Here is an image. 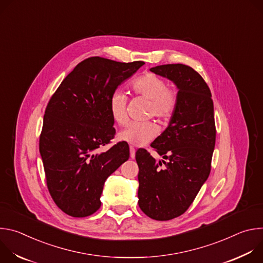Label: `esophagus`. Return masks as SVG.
<instances>
[{
  "mask_svg": "<svg viewBox=\"0 0 263 263\" xmlns=\"http://www.w3.org/2000/svg\"><path fill=\"white\" fill-rule=\"evenodd\" d=\"M130 157L133 159V158H135V148L131 145L130 146Z\"/></svg>",
  "mask_w": 263,
  "mask_h": 263,
  "instance_id": "34e87169",
  "label": "esophagus"
}]
</instances>
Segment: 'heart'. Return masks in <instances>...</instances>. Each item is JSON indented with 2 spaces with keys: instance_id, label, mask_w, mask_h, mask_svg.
Listing matches in <instances>:
<instances>
[{
  "instance_id": "b5f03b06",
  "label": "heart",
  "mask_w": 263,
  "mask_h": 263,
  "mask_svg": "<svg viewBox=\"0 0 263 263\" xmlns=\"http://www.w3.org/2000/svg\"><path fill=\"white\" fill-rule=\"evenodd\" d=\"M132 90L151 102L147 108V117H155L161 121H168L173 118L178 106V92L175 88L168 87L167 82L153 72H145L134 79L131 83ZM128 98L120 89H116L109 97V114L118 125L124 126L128 121L127 112ZM159 132L154 122L131 123L122 130L118 137L129 144L141 146L153 140Z\"/></svg>"
}]
</instances>
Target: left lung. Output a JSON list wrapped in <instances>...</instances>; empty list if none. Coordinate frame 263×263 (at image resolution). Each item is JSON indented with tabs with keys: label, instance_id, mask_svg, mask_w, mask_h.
Masks as SVG:
<instances>
[{
	"label": "left lung",
	"instance_id": "8db88e82",
	"mask_svg": "<svg viewBox=\"0 0 263 263\" xmlns=\"http://www.w3.org/2000/svg\"><path fill=\"white\" fill-rule=\"evenodd\" d=\"M178 87V106L167 128L151 146L165 160L157 162L137 149L138 205L156 220H170L192 205L207 180L215 145V123L210 89L193 67L177 63L149 69Z\"/></svg>",
	"mask_w": 263,
	"mask_h": 263
}]
</instances>
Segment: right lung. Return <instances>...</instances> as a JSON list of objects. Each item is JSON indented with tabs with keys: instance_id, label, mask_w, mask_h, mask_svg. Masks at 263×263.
<instances>
[{
	"instance_id": "obj_1",
	"label": "right lung",
	"mask_w": 263,
	"mask_h": 263,
	"mask_svg": "<svg viewBox=\"0 0 263 263\" xmlns=\"http://www.w3.org/2000/svg\"><path fill=\"white\" fill-rule=\"evenodd\" d=\"M144 64L99 56L74 67L50 99L44 116L40 152L47 186L66 214L85 217L101 207L106 179L129 159V145L120 141L108 151L116 129L108 100L118 86Z\"/></svg>"
}]
</instances>
